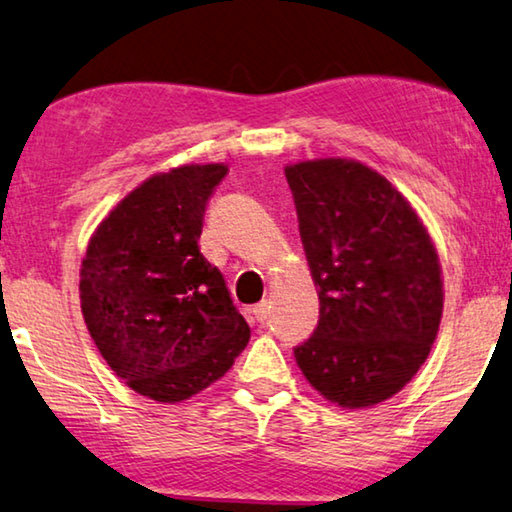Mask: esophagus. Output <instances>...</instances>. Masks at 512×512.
<instances>
[{
	"mask_svg": "<svg viewBox=\"0 0 512 512\" xmlns=\"http://www.w3.org/2000/svg\"><path fill=\"white\" fill-rule=\"evenodd\" d=\"M251 313H254L258 322H265L267 315H270V304H267V301H261V304H256L254 308H251Z\"/></svg>",
	"mask_w": 512,
	"mask_h": 512,
	"instance_id": "esophagus-1",
	"label": "esophagus"
}]
</instances>
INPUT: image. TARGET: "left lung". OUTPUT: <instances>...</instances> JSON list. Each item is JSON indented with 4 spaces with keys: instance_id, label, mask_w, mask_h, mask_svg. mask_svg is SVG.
Returning a JSON list of instances; mask_svg holds the SVG:
<instances>
[{
    "instance_id": "1",
    "label": "left lung",
    "mask_w": 512,
    "mask_h": 512,
    "mask_svg": "<svg viewBox=\"0 0 512 512\" xmlns=\"http://www.w3.org/2000/svg\"><path fill=\"white\" fill-rule=\"evenodd\" d=\"M286 179L320 297L297 365L333 404H381L438 335L445 295L433 242L406 197L363 163L317 158L288 165Z\"/></svg>"
}]
</instances>
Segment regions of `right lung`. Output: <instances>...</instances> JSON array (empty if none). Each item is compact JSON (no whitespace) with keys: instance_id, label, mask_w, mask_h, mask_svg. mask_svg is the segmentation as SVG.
Instances as JSON below:
<instances>
[{"instance_id":"right-lung-1","label":"right lung","mask_w":512,"mask_h":512,"mask_svg":"<svg viewBox=\"0 0 512 512\" xmlns=\"http://www.w3.org/2000/svg\"><path fill=\"white\" fill-rule=\"evenodd\" d=\"M229 167L181 165L140 183L97 226L81 263V311L99 354L163 404L229 372L249 324L199 251L206 204Z\"/></svg>"}]
</instances>
